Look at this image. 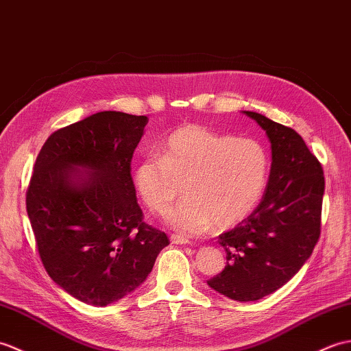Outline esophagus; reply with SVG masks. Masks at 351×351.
Wrapping results in <instances>:
<instances>
[{
	"mask_svg": "<svg viewBox=\"0 0 351 351\" xmlns=\"http://www.w3.org/2000/svg\"><path fill=\"white\" fill-rule=\"evenodd\" d=\"M171 243H174V245H188L189 240L182 237V236H178V234H173V236H171Z\"/></svg>",
	"mask_w": 351,
	"mask_h": 351,
	"instance_id": "obj_1",
	"label": "esophagus"
}]
</instances>
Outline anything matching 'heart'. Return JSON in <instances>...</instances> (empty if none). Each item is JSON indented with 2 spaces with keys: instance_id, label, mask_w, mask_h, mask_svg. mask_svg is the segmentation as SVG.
<instances>
[{
  "instance_id": "obj_1",
  "label": "heart",
  "mask_w": 351,
  "mask_h": 351,
  "mask_svg": "<svg viewBox=\"0 0 351 351\" xmlns=\"http://www.w3.org/2000/svg\"><path fill=\"white\" fill-rule=\"evenodd\" d=\"M270 173L266 147L252 138L219 134L198 124L176 129L158 156L138 162L132 183L152 212L168 213V225L184 236L228 230L261 201Z\"/></svg>"
}]
</instances>
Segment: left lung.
<instances>
[{"label": "left lung", "mask_w": 351, "mask_h": 351, "mask_svg": "<svg viewBox=\"0 0 351 351\" xmlns=\"http://www.w3.org/2000/svg\"><path fill=\"white\" fill-rule=\"evenodd\" d=\"M243 114L270 141L269 182L258 207L219 236L227 266L207 284L228 299L255 302L285 285L313 254L320 237L324 176L298 132L258 112Z\"/></svg>", "instance_id": "8db88e82"}]
</instances>
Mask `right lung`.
Segmentation results:
<instances>
[{
	"label": "right lung",
	"instance_id": "right-lung-1",
	"mask_svg": "<svg viewBox=\"0 0 351 351\" xmlns=\"http://www.w3.org/2000/svg\"><path fill=\"white\" fill-rule=\"evenodd\" d=\"M145 115L102 111L60 129L38 153L27 213L43 266L66 293L108 306L135 291L169 245L143 222L130 162Z\"/></svg>",
	"mask_w": 351,
	"mask_h": 351
}]
</instances>
